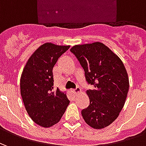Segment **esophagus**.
Here are the masks:
<instances>
[{
  "label": "esophagus",
  "mask_w": 146,
  "mask_h": 146,
  "mask_svg": "<svg viewBox=\"0 0 146 146\" xmlns=\"http://www.w3.org/2000/svg\"><path fill=\"white\" fill-rule=\"evenodd\" d=\"M73 92L74 94H80V93L81 92V90H80V88L79 87H76V89L73 90Z\"/></svg>",
  "instance_id": "esophagus-1"
}]
</instances>
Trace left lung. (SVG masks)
<instances>
[{
    "instance_id": "1",
    "label": "left lung",
    "mask_w": 146,
    "mask_h": 146,
    "mask_svg": "<svg viewBox=\"0 0 146 146\" xmlns=\"http://www.w3.org/2000/svg\"><path fill=\"white\" fill-rule=\"evenodd\" d=\"M73 53L94 89L88 90L90 104L81 111L84 121L95 129L107 127L118 117L129 90L124 65L116 54L100 42L75 45Z\"/></svg>"
}]
</instances>
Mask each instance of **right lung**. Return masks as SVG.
<instances>
[{"instance_id": "add662e5", "label": "right lung", "mask_w": 146, "mask_h": 146, "mask_svg": "<svg viewBox=\"0 0 146 146\" xmlns=\"http://www.w3.org/2000/svg\"><path fill=\"white\" fill-rule=\"evenodd\" d=\"M70 46L45 43L27 61L20 79L21 96L27 113L43 127L56 124L70 103L66 95L54 90L53 67Z\"/></svg>"}]
</instances>
